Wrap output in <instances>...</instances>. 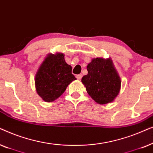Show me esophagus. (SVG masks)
Here are the masks:
<instances>
[{
	"mask_svg": "<svg viewBox=\"0 0 153 153\" xmlns=\"http://www.w3.org/2000/svg\"><path fill=\"white\" fill-rule=\"evenodd\" d=\"M82 76H83L82 74H78L76 76V78H77V79H78V80H81V78H82Z\"/></svg>",
	"mask_w": 153,
	"mask_h": 153,
	"instance_id": "obj_1",
	"label": "esophagus"
}]
</instances>
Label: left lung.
<instances>
[{"label": "left lung", "instance_id": "left-lung-1", "mask_svg": "<svg viewBox=\"0 0 153 153\" xmlns=\"http://www.w3.org/2000/svg\"><path fill=\"white\" fill-rule=\"evenodd\" d=\"M88 74L81 82L92 99L100 104L111 102L118 95L121 81L110 58H96L87 66Z\"/></svg>", "mask_w": 153, "mask_h": 153}]
</instances>
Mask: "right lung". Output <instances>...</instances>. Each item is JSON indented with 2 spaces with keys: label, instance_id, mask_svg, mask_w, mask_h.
<instances>
[{
  "label": "right lung",
  "instance_id": "obj_1",
  "mask_svg": "<svg viewBox=\"0 0 153 153\" xmlns=\"http://www.w3.org/2000/svg\"><path fill=\"white\" fill-rule=\"evenodd\" d=\"M64 56L61 53L49 54L35 74V88L44 101H54L65 91L72 81L76 79Z\"/></svg>",
  "mask_w": 153,
  "mask_h": 153
}]
</instances>
